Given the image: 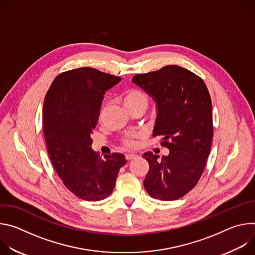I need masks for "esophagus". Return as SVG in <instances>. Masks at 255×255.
<instances>
[{"label":"esophagus","mask_w":255,"mask_h":255,"mask_svg":"<svg viewBox=\"0 0 255 255\" xmlns=\"http://www.w3.org/2000/svg\"><path fill=\"white\" fill-rule=\"evenodd\" d=\"M125 156H126V159H127V160H132V159L136 158L138 155H137V154H133V153H132V154H126Z\"/></svg>","instance_id":"esophagus-1"}]
</instances>
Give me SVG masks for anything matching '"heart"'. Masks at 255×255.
Segmentation results:
<instances>
[{
	"label": "heart",
	"mask_w": 255,
	"mask_h": 255,
	"mask_svg": "<svg viewBox=\"0 0 255 255\" xmlns=\"http://www.w3.org/2000/svg\"><path fill=\"white\" fill-rule=\"evenodd\" d=\"M123 103L128 109L129 112L134 110H146L148 106V98L144 92L138 89H129L123 94ZM135 136L127 137L124 139V145L128 148H133L135 146Z\"/></svg>",
	"instance_id": "obj_1"
}]
</instances>
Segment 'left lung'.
Wrapping results in <instances>:
<instances>
[{
	"mask_svg": "<svg viewBox=\"0 0 255 255\" xmlns=\"http://www.w3.org/2000/svg\"><path fill=\"white\" fill-rule=\"evenodd\" d=\"M132 82L156 105L153 137L169 149L160 159L152 152L142 157L149 163L143 185L154 199L173 201L198 183L210 154L213 138L212 102L204 81L178 65H166Z\"/></svg>",
	"mask_w": 255,
	"mask_h": 255,
	"instance_id": "left-lung-1",
	"label": "left lung"
}]
</instances>
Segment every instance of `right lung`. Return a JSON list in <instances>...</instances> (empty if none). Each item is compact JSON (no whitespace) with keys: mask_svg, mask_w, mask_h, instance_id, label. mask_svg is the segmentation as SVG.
I'll return each mask as SVG.
<instances>
[{"mask_svg":"<svg viewBox=\"0 0 255 255\" xmlns=\"http://www.w3.org/2000/svg\"><path fill=\"white\" fill-rule=\"evenodd\" d=\"M120 81L82 67L57 76L45 96L43 131L49 158L64 186L85 201L110 196L126 163L122 153L102 158L91 147L104 95Z\"/></svg>","mask_w":255,"mask_h":255,"instance_id":"obj_1","label":"right lung"}]
</instances>
